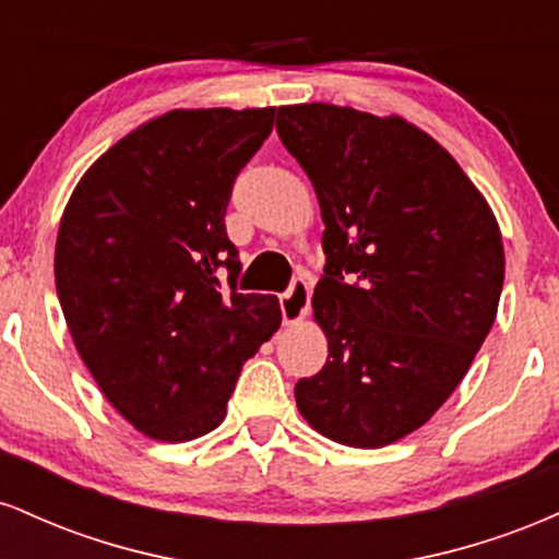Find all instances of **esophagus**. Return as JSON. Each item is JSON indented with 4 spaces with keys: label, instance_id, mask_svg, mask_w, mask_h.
<instances>
[{
    "label": "esophagus",
    "instance_id": "1",
    "mask_svg": "<svg viewBox=\"0 0 559 559\" xmlns=\"http://www.w3.org/2000/svg\"><path fill=\"white\" fill-rule=\"evenodd\" d=\"M310 294L312 284L307 278H294L288 292L281 294V316H284L286 325L299 323L307 316V310H310Z\"/></svg>",
    "mask_w": 559,
    "mask_h": 559
}]
</instances>
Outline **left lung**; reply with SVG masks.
<instances>
[{"instance_id":"8db88e82","label":"left lung","mask_w":559,"mask_h":559,"mask_svg":"<svg viewBox=\"0 0 559 559\" xmlns=\"http://www.w3.org/2000/svg\"><path fill=\"white\" fill-rule=\"evenodd\" d=\"M275 128L325 223L312 310L329 360L299 378L297 407L338 444H394L449 400L489 336L504 284L497 217L407 120L312 102L278 107Z\"/></svg>"}]
</instances>
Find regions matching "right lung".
<instances>
[{
	"mask_svg": "<svg viewBox=\"0 0 559 559\" xmlns=\"http://www.w3.org/2000/svg\"><path fill=\"white\" fill-rule=\"evenodd\" d=\"M273 120L275 107L159 115L96 159L62 215L55 281L70 336L150 439L215 431L241 365L281 325L278 299L236 292L226 234L230 189Z\"/></svg>",
	"mask_w": 559,
	"mask_h": 559,
	"instance_id": "obj_1",
	"label": "right lung"
}]
</instances>
